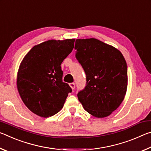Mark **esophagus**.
I'll list each match as a JSON object with an SVG mask.
<instances>
[{
	"label": "esophagus",
	"instance_id": "obj_1",
	"mask_svg": "<svg viewBox=\"0 0 151 151\" xmlns=\"http://www.w3.org/2000/svg\"><path fill=\"white\" fill-rule=\"evenodd\" d=\"M69 85H70V88L73 89H75V84L74 83H70L69 84Z\"/></svg>",
	"mask_w": 151,
	"mask_h": 151
}]
</instances>
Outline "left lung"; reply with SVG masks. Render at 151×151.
I'll return each instance as SVG.
<instances>
[{"instance_id":"1","label":"left lung","mask_w":151,"mask_h":151,"mask_svg":"<svg viewBox=\"0 0 151 151\" xmlns=\"http://www.w3.org/2000/svg\"><path fill=\"white\" fill-rule=\"evenodd\" d=\"M76 58L86 76V85L77 94L89 114L108 116L124 100L127 93V65L116 48L96 39H76Z\"/></svg>"}]
</instances>
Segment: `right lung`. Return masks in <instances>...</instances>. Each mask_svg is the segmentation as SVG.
Here are the masks:
<instances>
[{"label":"right lung","mask_w":151,"mask_h":151,"mask_svg":"<svg viewBox=\"0 0 151 151\" xmlns=\"http://www.w3.org/2000/svg\"><path fill=\"white\" fill-rule=\"evenodd\" d=\"M75 40H49L35 45L20 63L18 91L27 108L38 116L47 118L57 114L72 92L63 82L60 65L72 52Z\"/></svg>","instance_id":"obj_1"}]
</instances>
